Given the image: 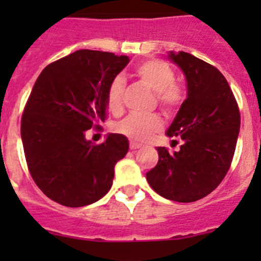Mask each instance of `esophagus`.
<instances>
[{
    "instance_id": "34e87169",
    "label": "esophagus",
    "mask_w": 261,
    "mask_h": 261,
    "mask_svg": "<svg viewBox=\"0 0 261 261\" xmlns=\"http://www.w3.org/2000/svg\"><path fill=\"white\" fill-rule=\"evenodd\" d=\"M129 146H130V150H137V149H140V147H141L142 145H141V144H138V142L130 141V144H129Z\"/></svg>"
}]
</instances>
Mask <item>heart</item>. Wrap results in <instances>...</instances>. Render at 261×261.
Segmentation results:
<instances>
[{
  "mask_svg": "<svg viewBox=\"0 0 261 261\" xmlns=\"http://www.w3.org/2000/svg\"><path fill=\"white\" fill-rule=\"evenodd\" d=\"M135 75L140 82L153 90L156 102L166 112H172L186 98L184 89L175 82V71L162 60H146L135 68ZM124 82L120 77L114 78L106 91V103L111 114L119 115L123 111ZM162 129V120L158 115L137 116L130 115L120 121L116 130L135 141H146L154 133Z\"/></svg>",
  "mask_w": 261,
  "mask_h": 261,
  "instance_id": "1",
  "label": "heart"
}]
</instances>
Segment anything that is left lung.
Here are the masks:
<instances>
[{
	"instance_id": "1",
	"label": "left lung",
	"mask_w": 261,
	"mask_h": 261,
	"mask_svg": "<svg viewBox=\"0 0 261 261\" xmlns=\"http://www.w3.org/2000/svg\"><path fill=\"white\" fill-rule=\"evenodd\" d=\"M168 59L186 75L187 99L166 135L181 138L183 145L172 154L166 147H156L159 161L146 179L165 199L192 202L216 190L229 171L241 114L218 69L181 50H171Z\"/></svg>"
}]
</instances>
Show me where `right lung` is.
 I'll list each match as a JSON object with an SVG mask.
<instances>
[{
    "instance_id": "1",
    "label": "right lung",
    "mask_w": 261,
    "mask_h": 261,
    "mask_svg": "<svg viewBox=\"0 0 261 261\" xmlns=\"http://www.w3.org/2000/svg\"><path fill=\"white\" fill-rule=\"evenodd\" d=\"M128 62V56L80 49L45 66L36 80L20 136L30 174L53 201L78 208L110 191L128 140L110 133L94 145L85 135L105 121L107 87Z\"/></svg>"
}]
</instances>
